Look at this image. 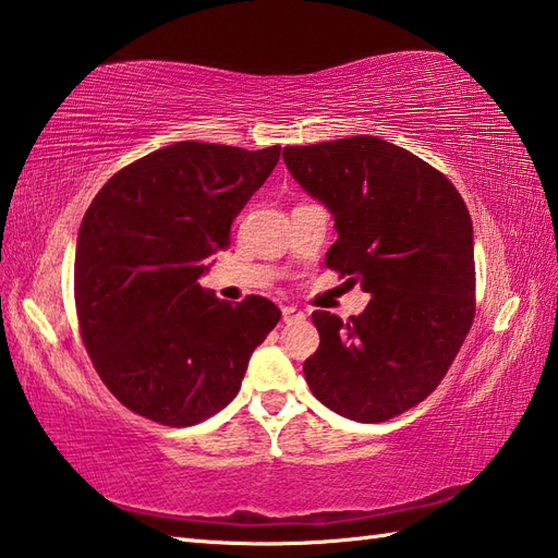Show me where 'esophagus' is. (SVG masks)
<instances>
[{
  "instance_id": "obj_1",
  "label": "esophagus",
  "mask_w": 558,
  "mask_h": 558,
  "mask_svg": "<svg viewBox=\"0 0 558 558\" xmlns=\"http://www.w3.org/2000/svg\"><path fill=\"white\" fill-rule=\"evenodd\" d=\"M281 319L287 322V325H295V322L305 319V313L299 311V307H293V305H283L281 307Z\"/></svg>"
}]
</instances>
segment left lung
I'll return each mask as SVG.
<instances>
[{"instance_id": "obj_1", "label": "left lung", "mask_w": 558, "mask_h": 558, "mask_svg": "<svg viewBox=\"0 0 558 558\" xmlns=\"http://www.w3.org/2000/svg\"><path fill=\"white\" fill-rule=\"evenodd\" d=\"M291 177L333 215L325 265L369 293L361 315L315 311L303 363L317 399L357 423L425 401L475 317L473 221L439 169L375 135L283 147Z\"/></svg>"}]
</instances>
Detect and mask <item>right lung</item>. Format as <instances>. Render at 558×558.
Listing matches in <instances>:
<instances>
[{
  "label": "right lung",
  "mask_w": 558,
  "mask_h": 558,
  "mask_svg": "<svg viewBox=\"0 0 558 558\" xmlns=\"http://www.w3.org/2000/svg\"><path fill=\"white\" fill-rule=\"evenodd\" d=\"M279 153L181 141L135 159L95 195L78 231L73 299L97 375L129 411L189 427L239 393L281 313L263 295L219 301L197 279L229 247L231 221Z\"/></svg>",
  "instance_id": "1"
}]
</instances>
